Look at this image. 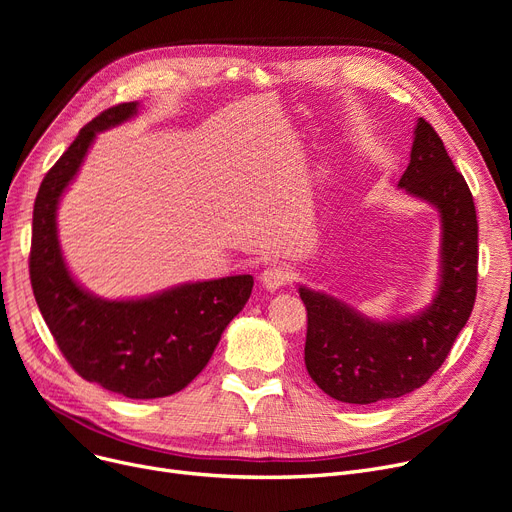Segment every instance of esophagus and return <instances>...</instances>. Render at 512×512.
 <instances>
[{
    "label": "esophagus",
    "instance_id": "1",
    "mask_svg": "<svg viewBox=\"0 0 512 512\" xmlns=\"http://www.w3.org/2000/svg\"><path fill=\"white\" fill-rule=\"evenodd\" d=\"M290 272H288V267L286 265H270L267 267V270L261 274V284H263V288L265 290H270V292H274V290H278V288H282L284 284H288L290 282Z\"/></svg>",
    "mask_w": 512,
    "mask_h": 512
}]
</instances>
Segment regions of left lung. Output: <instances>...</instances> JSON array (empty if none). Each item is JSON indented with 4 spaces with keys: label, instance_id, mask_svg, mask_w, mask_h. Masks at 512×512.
Instances as JSON below:
<instances>
[{
    "label": "left lung",
    "instance_id": "8db88e82",
    "mask_svg": "<svg viewBox=\"0 0 512 512\" xmlns=\"http://www.w3.org/2000/svg\"><path fill=\"white\" fill-rule=\"evenodd\" d=\"M400 191L440 213V278L432 303L400 319H371L328 292L299 286L307 307L305 365L328 396L371 405L421 388L440 369L473 311L477 215L442 139L423 118L413 130Z\"/></svg>",
    "mask_w": 512,
    "mask_h": 512
}]
</instances>
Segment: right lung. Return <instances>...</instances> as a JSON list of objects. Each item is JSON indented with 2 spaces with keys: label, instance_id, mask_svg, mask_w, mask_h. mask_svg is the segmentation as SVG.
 <instances>
[{
  "label": "right lung",
  "instance_id": "right-lung-1",
  "mask_svg": "<svg viewBox=\"0 0 512 512\" xmlns=\"http://www.w3.org/2000/svg\"><path fill=\"white\" fill-rule=\"evenodd\" d=\"M139 114V103L101 112L56 161L35 199L31 284L49 332L72 369L126 398H161L191 384L222 332L247 305L253 276L186 282L143 299L107 301L70 274L58 238V205L97 132Z\"/></svg>",
  "mask_w": 512,
  "mask_h": 512
}]
</instances>
